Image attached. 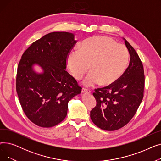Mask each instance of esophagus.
Returning a JSON list of instances; mask_svg holds the SVG:
<instances>
[{"instance_id": "1", "label": "esophagus", "mask_w": 161, "mask_h": 161, "mask_svg": "<svg viewBox=\"0 0 161 161\" xmlns=\"http://www.w3.org/2000/svg\"><path fill=\"white\" fill-rule=\"evenodd\" d=\"M82 92H86V93H90L91 92V90L88 88H86V87H83L82 89Z\"/></svg>"}]
</instances>
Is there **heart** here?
Segmentation results:
<instances>
[{
  "mask_svg": "<svg viewBox=\"0 0 161 161\" xmlns=\"http://www.w3.org/2000/svg\"><path fill=\"white\" fill-rule=\"evenodd\" d=\"M80 49L70 53L67 65L78 80L87 72L90 65L91 70L83 81L86 86L100 83L110 85L123 74L129 63V53L126 47L108 37L89 38L83 42Z\"/></svg>",
  "mask_w": 161,
  "mask_h": 161,
  "instance_id": "obj_1",
  "label": "heart"
}]
</instances>
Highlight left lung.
Here are the masks:
<instances>
[{
    "instance_id": "left-lung-1",
    "label": "left lung",
    "mask_w": 161,
    "mask_h": 161,
    "mask_svg": "<svg viewBox=\"0 0 161 161\" xmlns=\"http://www.w3.org/2000/svg\"><path fill=\"white\" fill-rule=\"evenodd\" d=\"M125 40L130 63L123 74L108 86L95 89L96 106L91 119L100 129L113 131L127 124L137 112L143 97L145 76L140 58L133 47Z\"/></svg>"
}]
</instances>
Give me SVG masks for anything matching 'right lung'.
<instances>
[{
    "label": "right lung",
    "mask_w": 161,
    "mask_h": 161,
    "mask_svg": "<svg viewBox=\"0 0 161 161\" xmlns=\"http://www.w3.org/2000/svg\"><path fill=\"white\" fill-rule=\"evenodd\" d=\"M77 41L67 32H53L35 41L25 51L19 63L16 91L29 119L41 127H52L67 115L68 103L81 87L65 70L67 58ZM35 64L43 73L33 70Z\"/></svg>",
    "instance_id": "1"
}]
</instances>
